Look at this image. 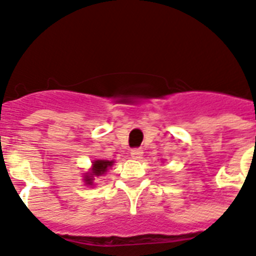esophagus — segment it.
Returning <instances> with one entry per match:
<instances>
[{
    "label": "esophagus",
    "mask_w": 256,
    "mask_h": 256,
    "mask_svg": "<svg viewBox=\"0 0 256 256\" xmlns=\"http://www.w3.org/2000/svg\"><path fill=\"white\" fill-rule=\"evenodd\" d=\"M142 154H144V151H142L141 148H133V150H130V156L136 160L141 159Z\"/></svg>",
    "instance_id": "1"
}]
</instances>
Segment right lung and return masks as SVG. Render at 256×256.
<instances>
[{
    "label": "right lung",
    "instance_id": "1",
    "mask_svg": "<svg viewBox=\"0 0 256 256\" xmlns=\"http://www.w3.org/2000/svg\"><path fill=\"white\" fill-rule=\"evenodd\" d=\"M112 160H94V164H92L91 172H87L84 176V182L86 184H90L92 186L94 184V177H101L102 174H105L108 172V169L110 166H112Z\"/></svg>",
    "mask_w": 256,
    "mask_h": 256
}]
</instances>
